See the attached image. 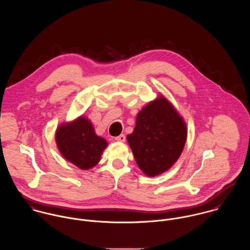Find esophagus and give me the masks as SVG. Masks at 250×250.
<instances>
[{
  "mask_svg": "<svg viewBox=\"0 0 250 250\" xmlns=\"http://www.w3.org/2000/svg\"><path fill=\"white\" fill-rule=\"evenodd\" d=\"M115 141L116 142H119V143H124L126 141V137L124 135H120L118 137L115 138Z\"/></svg>",
  "mask_w": 250,
  "mask_h": 250,
  "instance_id": "34e87169",
  "label": "esophagus"
}]
</instances>
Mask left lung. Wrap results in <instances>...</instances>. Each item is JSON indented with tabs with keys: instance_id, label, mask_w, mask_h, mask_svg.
<instances>
[{
	"instance_id": "8db88e82",
	"label": "left lung",
	"mask_w": 250,
	"mask_h": 250,
	"mask_svg": "<svg viewBox=\"0 0 250 250\" xmlns=\"http://www.w3.org/2000/svg\"><path fill=\"white\" fill-rule=\"evenodd\" d=\"M188 136L184 118L164 96L149 102L138 113L127 142L136 162L149 177L168 170L181 156Z\"/></svg>"
}]
</instances>
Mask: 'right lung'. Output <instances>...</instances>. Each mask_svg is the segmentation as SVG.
I'll return each mask as SVG.
<instances>
[{
    "mask_svg": "<svg viewBox=\"0 0 250 250\" xmlns=\"http://www.w3.org/2000/svg\"><path fill=\"white\" fill-rule=\"evenodd\" d=\"M55 137L62 156L83 170L95 167L107 146V141L95 134L91 121L83 115L62 123Z\"/></svg>",
    "mask_w": 250,
    "mask_h": 250,
    "instance_id": "obj_1",
    "label": "right lung"
}]
</instances>
